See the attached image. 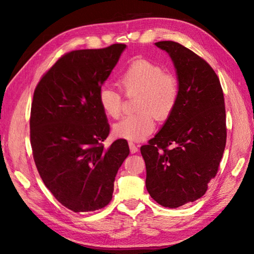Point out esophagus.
I'll return each mask as SVG.
<instances>
[{"label":"esophagus","mask_w":254,"mask_h":254,"mask_svg":"<svg viewBox=\"0 0 254 254\" xmlns=\"http://www.w3.org/2000/svg\"><path fill=\"white\" fill-rule=\"evenodd\" d=\"M128 147H130V151H131V153H136V152H137V150H139V149H137L136 145H135L134 143H133V142H130V143H128Z\"/></svg>","instance_id":"obj_1"}]
</instances>
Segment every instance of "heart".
<instances>
[{
    "label": "heart",
    "instance_id": "obj_1",
    "mask_svg": "<svg viewBox=\"0 0 254 254\" xmlns=\"http://www.w3.org/2000/svg\"><path fill=\"white\" fill-rule=\"evenodd\" d=\"M119 85L127 95L139 93L135 110L114 126V134L128 141H141L154 130V118L166 121L174 113L179 98V85L173 75L147 59H136L119 76ZM98 103L112 119L121 115L123 98L117 89L104 86L98 92Z\"/></svg>",
    "mask_w": 254,
    "mask_h": 254
}]
</instances>
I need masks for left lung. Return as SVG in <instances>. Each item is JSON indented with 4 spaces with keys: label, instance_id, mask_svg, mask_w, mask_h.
I'll list each match as a JSON object with an SVG mask.
<instances>
[{
    "label": "left lung",
    "instance_id": "obj_1",
    "mask_svg": "<svg viewBox=\"0 0 254 254\" xmlns=\"http://www.w3.org/2000/svg\"><path fill=\"white\" fill-rule=\"evenodd\" d=\"M177 72V106L154 137L141 147L150 196L176 208L200 198L217 174L226 143L224 95L216 72L175 41L156 42Z\"/></svg>",
    "mask_w": 254,
    "mask_h": 254
}]
</instances>
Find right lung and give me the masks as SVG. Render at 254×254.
Masks as SVG:
<instances>
[{"instance_id":"right-lung-1","label":"right lung","mask_w":254,"mask_h":254,"mask_svg":"<svg viewBox=\"0 0 254 254\" xmlns=\"http://www.w3.org/2000/svg\"><path fill=\"white\" fill-rule=\"evenodd\" d=\"M126 47L70 51L34 89L30 115L34 162L46 187L72 212H93L110 203L115 176L130 153L127 140L103 145L110 126L98 103V92Z\"/></svg>"}]
</instances>
